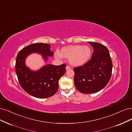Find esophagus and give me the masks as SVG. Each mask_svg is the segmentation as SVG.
Instances as JSON below:
<instances>
[{"instance_id":"1","label":"esophagus","mask_w":132,"mask_h":132,"mask_svg":"<svg viewBox=\"0 0 132 132\" xmlns=\"http://www.w3.org/2000/svg\"><path fill=\"white\" fill-rule=\"evenodd\" d=\"M70 66H67L66 67V70H69V69H70Z\"/></svg>"}]
</instances>
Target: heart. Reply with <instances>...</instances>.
I'll return each instance as SVG.
<instances>
[{
	"label": "heart",
	"instance_id": "1",
	"mask_svg": "<svg viewBox=\"0 0 132 132\" xmlns=\"http://www.w3.org/2000/svg\"><path fill=\"white\" fill-rule=\"evenodd\" d=\"M91 54L92 50L89 46L76 45L62 48L61 53L56 52L55 57L61 59L63 56L69 59L71 65L79 66L84 65L89 60Z\"/></svg>",
	"mask_w": 132,
	"mask_h": 132
}]
</instances>
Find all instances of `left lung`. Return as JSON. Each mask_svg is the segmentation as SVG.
I'll use <instances>...</instances> for the list:
<instances>
[{
    "instance_id": "obj_1",
    "label": "left lung",
    "mask_w": 132,
    "mask_h": 132,
    "mask_svg": "<svg viewBox=\"0 0 132 132\" xmlns=\"http://www.w3.org/2000/svg\"><path fill=\"white\" fill-rule=\"evenodd\" d=\"M88 43L94 49L91 59L84 65L73 69L75 87L83 94H92L103 89L111 78L112 70L108 48L96 42Z\"/></svg>"
}]
</instances>
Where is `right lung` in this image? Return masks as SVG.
<instances>
[{
    "mask_svg": "<svg viewBox=\"0 0 132 132\" xmlns=\"http://www.w3.org/2000/svg\"><path fill=\"white\" fill-rule=\"evenodd\" d=\"M34 53L40 54L45 61L54 54L48 44L40 43L26 46L17 55L16 73L21 87L28 94L37 98H47L57 92L59 80L65 73L66 65L48 64L37 71H32L26 66L25 60L29 55Z\"/></svg>",
    "mask_w": 132,
    "mask_h": 132,
    "instance_id": "add662e5",
    "label": "right lung"
}]
</instances>
